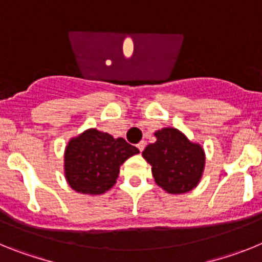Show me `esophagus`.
Returning <instances> with one entry per match:
<instances>
[{
	"mask_svg": "<svg viewBox=\"0 0 262 262\" xmlns=\"http://www.w3.org/2000/svg\"><path fill=\"white\" fill-rule=\"evenodd\" d=\"M136 147L139 148V151H140V152L144 151V148H145V142H144V140H142V142H139Z\"/></svg>",
	"mask_w": 262,
	"mask_h": 262,
	"instance_id": "34e87169",
	"label": "esophagus"
}]
</instances>
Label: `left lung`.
I'll return each mask as SVG.
<instances>
[{"label": "left lung", "instance_id": "left-lung-1", "mask_svg": "<svg viewBox=\"0 0 262 262\" xmlns=\"http://www.w3.org/2000/svg\"><path fill=\"white\" fill-rule=\"evenodd\" d=\"M156 142L148 144L143 157L152 166L155 182L168 194H184L198 186L206 165L202 145L182 131L164 127L155 131Z\"/></svg>", "mask_w": 262, "mask_h": 262}]
</instances>
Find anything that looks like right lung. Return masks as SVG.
Listing matches in <instances>:
<instances>
[{
  "instance_id": "add662e5",
  "label": "right lung",
  "mask_w": 262,
  "mask_h": 262,
  "mask_svg": "<svg viewBox=\"0 0 262 262\" xmlns=\"http://www.w3.org/2000/svg\"><path fill=\"white\" fill-rule=\"evenodd\" d=\"M138 154V148L123 138L88 128L66 145L64 177L77 193L101 195L115 185L120 165Z\"/></svg>"
}]
</instances>
